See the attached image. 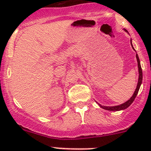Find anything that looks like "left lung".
Instances as JSON below:
<instances>
[{
	"label": "left lung",
	"mask_w": 151,
	"mask_h": 151,
	"mask_svg": "<svg viewBox=\"0 0 151 151\" xmlns=\"http://www.w3.org/2000/svg\"><path fill=\"white\" fill-rule=\"evenodd\" d=\"M124 30L128 33V31L126 30V29H124ZM131 45H132V40H131ZM132 48L134 50V48L133 46H132ZM136 58H137V60L138 70H139V79H138L137 85L136 90H135V91H134V93L133 96H132L130 98V99L128 100L127 101H126V102L123 103V104H121V105H118V106H101V104H99V106H101V108H103V109H106V110H109V111L123 110V109H126L127 107H129V106L132 104V102L134 101L135 98H136L137 95V93H138V91H139V88H140V85L142 84V71L140 61H139V57H138L137 54L136 55Z\"/></svg>",
	"instance_id": "left-lung-1"
}]
</instances>
